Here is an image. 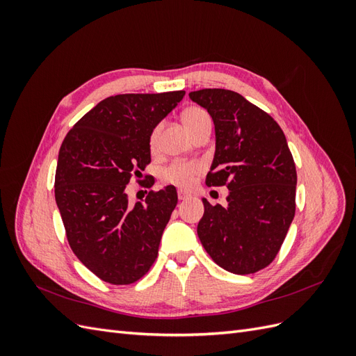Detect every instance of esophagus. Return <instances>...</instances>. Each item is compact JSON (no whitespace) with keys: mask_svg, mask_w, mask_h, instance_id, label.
Segmentation results:
<instances>
[{"mask_svg":"<svg viewBox=\"0 0 356 356\" xmlns=\"http://www.w3.org/2000/svg\"><path fill=\"white\" fill-rule=\"evenodd\" d=\"M190 197V193L184 191V190H178V199L179 200H186Z\"/></svg>","mask_w":356,"mask_h":356,"instance_id":"esophagus-1","label":"esophagus"}]
</instances>
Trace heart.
<instances>
[{
    "instance_id": "obj_1",
    "label": "heart",
    "mask_w": 356,
    "mask_h": 356,
    "mask_svg": "<svg viewBox=\"0 0 356 356\" xmlns=\"http://www.w3.org/2000/svg\"><path fill=\"white\" fill-rule=\"evenodd\" d=\"M207 115L203 110L200 108H187L184 113H182V122H184L186 127L188 129L196 120H199L200 117ZM160 132V126H157L154 131L152 132V136H149V145L154 147L157 143V136ZM200 170V165L191 161V163H184V161H177V163H172L168 166L163 174H161V178L163 181L169 182V184L179 186V187H188L193 179H195V175Z\"/></svg>"
}]
</instances>
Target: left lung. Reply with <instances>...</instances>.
Returning <instances> with one entry per match:
<instances>
[{
  "mask_svg": "<svg viewBox=\"0 0 356 356\" xmlns=\"http://www.w3.org/2000/svg\"><path fill=\"white\" fill-rule=\"evenodd\" d=\"M209 113L215 153L208 186H225L227 204L202 199L197 234L212 260L248 275L273 261L296 213L297 172L282 129L242 95L225 89L190 92Z\"/></svg>",
  "mask_w": 356,
  "mask_h": 356,
  "instance_id": "left-lung-1",
  "label": "left lung"
}]
</instances>
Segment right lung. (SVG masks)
<instances>
[{
	"label": "right lung",
	"mask_w": 356,
	"mask_h": 356,
	"mask_svg": "<svg viewBox=\"0 0 356 356\" xmlns=\"http://www.w3.org/2000/svg\"><path fill=\"white\" fill-rule=\"evenodd\" d=\"M184 90L110 96L84 114L62 143L55 199L79 260L102 281L127 285L154 263L175 209L174 186L129 204L126 186L152 161L149 136Z\"/></svg>",
	"instance_id": "1"
}]
</instances>
